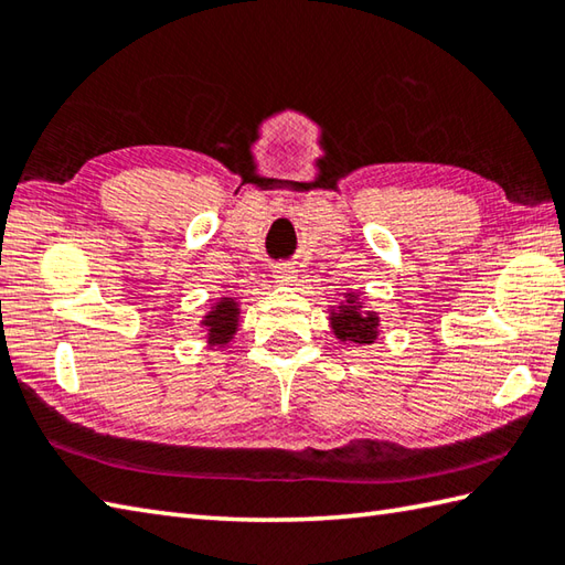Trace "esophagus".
Returning a JSON list of instances; mask_svg holds the SVG:
<instances>
[{"instance_id": "obj_1", "label": "esophagus", "mask_w": 565, "mask_h": 565, "mask_svg": "<svg viewBox=\"0 0 565 565\" xmlns=\"http://www.w3.org/2000/svg\"><path fill=\"white\" fill-rule=\"evenodd\" d=\"M274 276L279 284H294L296 281V269L291 264H279V267H274Z\"/></svg>"}]
</instances>
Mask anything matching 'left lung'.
Returning <instances> with one entry per match:
<instances>
[{
    "mask_svg": "<svg viewBox=\"0 0 565 565\" xmlns=\"http://www.w3.org/2000/svg\"><path fill=\"white\" fill-rule=\"evenodd\" d=\"M330 326L340 342L371 344L379 338V313L364 310L356 294H347L344 303H340V308H332Z\"/></svg>",
    "mask_w": 565,
    "mask_h": 565,
    "instance_id": "obj_1",
    "label": "left lung"
}]
</instances>
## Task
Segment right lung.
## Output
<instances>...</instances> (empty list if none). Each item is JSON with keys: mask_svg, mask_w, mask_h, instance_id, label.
Segmentation results:
<instances>
[{"mask_svg": "<svg viewBox=\"0 0 565 565\" xmlns=\"http://www.w3.org/2000/svg\"><path fill=\"white\" fill-rule=\"evenodd\" d=\"M239 326V308L235 298H221L201 320V328H206L209 344L223 347L233 340Z\"/></svg>", "mask_w": 565, "mask_h": 565, "instance_id": "add662e5", "label": "right lung"}]
</instances>
